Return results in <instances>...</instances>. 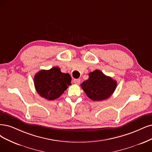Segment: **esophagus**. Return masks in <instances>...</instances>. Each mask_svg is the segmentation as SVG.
I'll return each mask as SVG.
<instances>
[{
    "label": "esophagus",
    "instance_id": "1",
    "mask_svg": "<svg viewBox=\"0 0 152 152\" xmlns=\"http://www.w3.org/2000/svg\"><path fill=\"white\" fill-rule=\"evenodd\" d=\"M73 81H74V83L75 84H80V81H81V80L80 79H75Z\"/></svg>",
    "mask_w": 152,
    "mask_h": 152
}]
</instances>
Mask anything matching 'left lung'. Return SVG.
Instances as JSON below:
<instances>
[{"mask_svg":"<svg viewBox=\"0 0 152 152\" xmlns=\"http://www.w3.org/2000/svg\"><path fill=\"white\" fill-rule=\"evenodd\" d=\"M81 86L88 97L93 101H102L111 96L116 89L117 83L99 70L89 73V78Z\"/></svg>","mask_w":152,"mask_h":152,"instance_id":"8db88e82","label":"left lung"}]
</instances>
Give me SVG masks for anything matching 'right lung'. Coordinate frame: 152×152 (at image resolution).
<instances>
[{
  "label": "right lung",
  "mask_w": 152,
  "mask_h": 152,
  "mask_svg": "<svg viewBox=\"0 0 152 152\" xmlns=\"http://www.w3.org/2000/svg\"><path fill=\"white\" fill-rule=\"evenodd\" d=\"M71 77L58 67L41 70L34 76V83L37 93L48 100L58 98L71 85Z\"/></svg>",
  "instance_id": "right-lung-1"
}]
</instances>
